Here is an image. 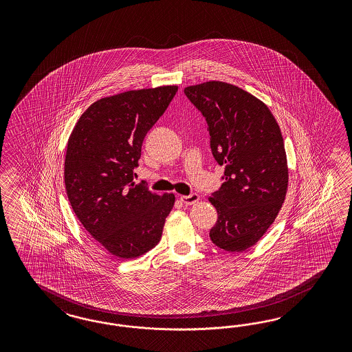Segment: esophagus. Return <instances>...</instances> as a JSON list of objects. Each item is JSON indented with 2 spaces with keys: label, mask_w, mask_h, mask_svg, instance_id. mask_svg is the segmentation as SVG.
Wrapping results in <instances>:
<instances>
[{
  "label": "esophagus",
  "mask_w": 352,
  "mask_h": 352,
  "mask_svg": "<svg viewBox=\"0 0 352 352\" xmlns=\"http://www.w3.org/2000/svg\"><path fill=\"white\" fill-rule=\"evenodd\" d=\"M199 195L197 193H190V195H187V196H181V201L183 204H186V205H192V204L196 203V201H199Z\"/></svg>",
  "instance_id": "1"
}]
</instances>
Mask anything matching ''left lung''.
I'll use <instances>...</instances> for the list:
<instances>
[{"mask_svg":"<svg viewBox=\"0 0 352 352\" xmlns=\"http://www.w3.org/2000/svg\"><path fill=\"white\" fill-rule=\"evenodd\" d=\"M184 94L208 122L223 183L209 201L218 213L210 240L227 252L254 245L274 223L288 188L284 140L268 107L237 86L209 81Z\"/></svg>","mask_w":352,"mask_h":352,"instance_id":"8db88e82","label":"left lung"}]
</instances>
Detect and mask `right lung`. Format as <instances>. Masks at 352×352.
I'll return each instance as SVG.
<instances>
[{
	"label": "right lung",
	"instance_id": "right-lung-1",
	"mask_svg": "<svg viewBox=\"0 0 352 352\" xmlns=\"http://www.w3.org/2000/svg\"><path fill=\"white\" fill-rule=\"evenodd\" d=\"M178 86L102 98L78 118L64 161L67 196L78 221L100 245L122 259L160 241L175 197L134 183L142 144Z\"/></svg>",
	"mask_w": 352,
	"mask_h": 352
}]
</instances>
